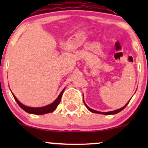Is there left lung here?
<instances>
[{
    "mask_svg": "<svg viewBox=\"0 0 148 148\" xmlns=\"http://www.w3.org/2000/svg\"><path fill=\"white\" fill-rule=\"evenodd\" d=\"M129 102H130V101H129ZM128 102V103H129ZM128 103H127L126 105H125V106H123V108H120V109H118V110H115V111H110V112H106V113H103V112H99V111H95V110H93V109H92V108H89V107H88L87 105L86 104V103H85V102H84V103H85V105H86V106L87 107V108L88 110H89L90 111V112H92V113H100V114H104V115H112V114H116V113H119V112H120L121 111H123V110L124 109V108H125V107L127 106V105L128 104Z\"/></svg>",
    "mask_w": 148,
    "mask_h": 148,
    "instance_id": "1",
    "label": "left lung"
}]
</instances>
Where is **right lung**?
Masks as SVG:
<instances>
[{"label": "right lung", "mask_w": 148, "mask_h": 148, "mask_svg": "<svg viewBox=\"0 0 148 148\" xmlns=\"http://www.w3.org/2000/svg\"><path fill=\"white\" fill-rule=\"evenodd\" d=\"M64 90L60 92V94L59 95V96L58 97V98L53 102L51 103V104L48 105V106H46L44 107H39V108H33V107H28L26 106H24L23 104L20 102L18 100L16 99V97H15L14 95H13V97H14L15 101L17 102V103L23 110H24L25 112L28 113H32V114H35V115H42V114H45V113H51V112H53L55 111V109L56 108V107L58 106V105L60 103V100H61V97H62V93H63Z\"/></svg>", "instance_id": "obj_1"}]
</instances>
